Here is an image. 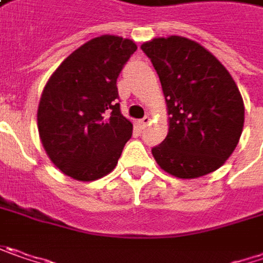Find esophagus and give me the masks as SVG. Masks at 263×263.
<instances>
[{
    "label": "esophagus",
    "mask_w": 263,
    "mask_h": 263,
    "mask_svg": "<svg viewBox=\"0 0 263 263\" xmlns=\"http://www.w3.org/2000/svg\"><path fill=\"white\" fill-rule=\"evenodd\" d=\"M148 122H150V117L148 116H144L141 120H138V126L143 129V128H146L147 125H148Z\"/></svg>",
    "instance_id": "1"
}]
</instances>
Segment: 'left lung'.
I'll return each instance as SVG.
<instances>
[{"label": "left lung", "mask_w": 263, "mask_h": 263, "mask_svg": "<svg viewBox=\"0 0 263 263\" xmlns=\"http://www.w3.org/2000/svg\"><path fill=\"white\" fill-rule=\"evenodd\" d=\"M162 85L170 129L152 148L163 171L178 178L216 171L232 155L244 125L234 79L201 44L171 35L141 46Z\"/></svg>", "instance_id": "8db88e82"}]
</instances>
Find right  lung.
Here are the masks:
<instances>
[{
    "mask_svg": "<svg viewBox=\"0 0 263 263\" xmlns=\"http://www.w3.org/2000/svg\"><path fill=\"white\" fill-rule=\"evenodd\" d=\"M137 44L116 35L85 43L58 67L40 100L39 132L50 161L92 181L111 173L132 135L120 113L117 77Z\"/></svg>",
    "mask_w": 263,
    "mask_h": 263,
    "instance_id": "add662e5",
    "label": "right lung"
}]
</instances>
